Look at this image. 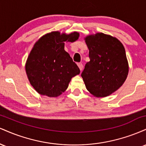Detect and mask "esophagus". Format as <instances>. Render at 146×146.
<instances>
[{
	"instance_id": "obj_1",
	"label": "esophagus",
	"mask_w": 146,
	"mask_h": 146,
	"mask_svg": "<svg viewBox=\"0 0 146 146\" xmlns=\"http://www.w3.org/2000/svg\"><path fill=\"white\" fill-rule=\"evenodd\" d=\"M78 66L79 68H80V71H82V70L83 69V64L82 63H78Z\"/></svg>"
}]
</instances>
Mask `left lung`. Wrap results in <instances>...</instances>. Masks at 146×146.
Returning <instances> with one entry per match:
<instances>
[{
  "mask_svg": "<svg viewBox=\"0 0 146 146\" xmlns=\"http://www.w3.org/2000/svg\"><path fill=\"white\" fill-rule=\"evenodd\" d=\"M90 61L81 76L86 89L97 98L108 96L122 86L128 74L125 48L118 39L103 33L84 38Z\"/></svg>",
  "mask_w": 146,
  "mask_h": 146,
  "instance_id": "8db88e82",
  "label": "left lung"
}]
</instances>
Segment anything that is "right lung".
I'll use <instances>...</instances> for the list:
<instances>
[{
    "label": "right lung",
    "instance_id": "1",
    "mask_svg": "<svg viewBox=\"0 0 146 146\" xmlns=\"http://www.w3.org/2000/svg\"><path fill=\"white\" fill-rule=\"evenodd\" d=\"M79 33L69 34L52 31L35 43L26 64L30 84L39 94L56 98L68 88L71 78L80 74V68L64 50V42L78 39Z\"/></svg>",
    "mask_w": 146,
    "mask_h": 146
}]
</instances>
